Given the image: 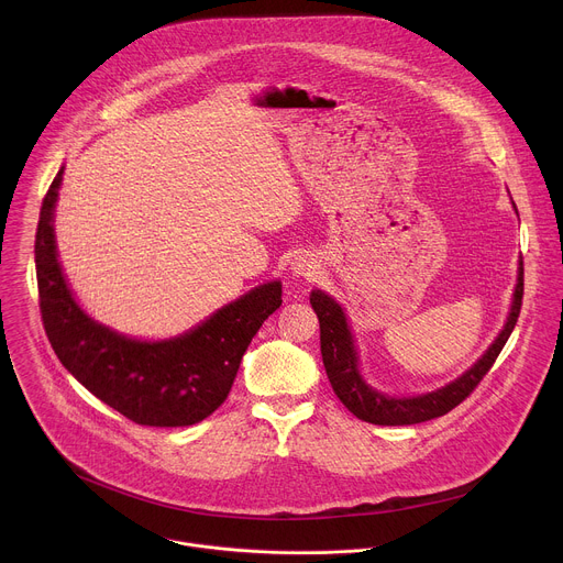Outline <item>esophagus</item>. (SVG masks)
<instances>
[{
	"instance_id": "1",
	"label": "esophagus",
	"mask_w": 563,
	"mask_h": 563,
	"mask_svg": "<svg viewBox=\"0 0 563 563\" xmlns=\"http://www.w3.org/2000/svg\"><path fill=\"white\" fill-rule=\"evenodd\" d=\"M289 272H291L294 278H307L309 280V278H313L318 274V263L309 254H300V256H296L291 261Z\"/></svg>"
}]
</instances>
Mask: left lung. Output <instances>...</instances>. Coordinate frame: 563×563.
<instances>
[{
    "mask_svg": "<svg viewBox=\"0 0 563 563\" xmlns=\"http://www.w3.org/2000/svg\"><path fill=\"white\" fill-rule=\"evenodd\" d=\"M512 209L519 216L515 202H512ZM521 296H523V263L519 258L512 302L506 316V323L497 334V339L463 374H459L450 383L432 391L410 394V396L385 394L363 376L361 354L350 325V318L343 305L334 296H330L323 289H311L309 302L320 323V354H323V365L332 383V389L341 398V404L356 419L374 426H415V423H423V421L448 415L478 385V380L488 374V369L501 354L506 341L510 339L517 325Z\"/></svg>",
    "mask_w": 563,
    "mask_h": 563,
    "instance_id": "8db88e82",
    "label": "left lung"
}]
</instances>
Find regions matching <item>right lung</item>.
Returning a JSON list of instances; mask_svg holds the SVG:
<instances>
[{"label":"right lung","instance_id":"obj_1","mask_svg":"<svg viewBox=\"0 0 563 563\" xmlns=\"http://www.w3.org/2000/svg\"><path fill=\"white\" fill-rule=\"evenodd\" d=\"M64 167L40 211L35 269L46 336L59 363L102 404L151 428L194 426L218 410L252 339L283 302L267 280L183 334L135 339L96 320L75 298L59 263L55 207Z\"/></svg>","mask_w":563,"mask_h":563}]
</instances>
